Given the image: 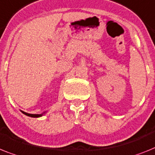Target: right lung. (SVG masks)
Instances as JSON below:
<instances>
[{"instance_id":"obj_1","label":"right lung","mask_w":155,"mask_h":155,"mask_svg":"<svg viewBox=\"0 0 155 155\" xmlns=\"http://www.w3.org/2000/svg\"><path fill=\"white\" fill-rule=\"evenodd\" d=\"M23 114L28 116V117H41L42 114H27V113H25V112L22 111Z\"/></svg>"}]
</instances>
